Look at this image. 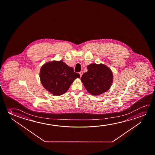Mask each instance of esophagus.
Wrapping results in <instances>:
<instances>
[{
  "label": "esophagus",
  "mask_w": 155,
  "mask_h": 155,
  "mask_svg": "<svg viewBox=\"0 0 155 155\" xmlns=\"http://www.w3.org/2000/svg\"><path fill=\"white\" fill-rule=\"evenodd\" d=\"M79 74H80L81 77L82 76V74H83V71L80 72H79Z\"/></svg>",
  "instance_id": "34e87169"
}]
</instances>
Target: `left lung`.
Listing matches in <instances>:
<instances>
[{
    "mask_svg": "<svg viewBox=\"0 0 155 155\" xmlns=\"http://www.w3.org/2000/svg\"><path fill=\"white\" fill-rule=\"evenodd\" d=\"M88 71L82 75L81 81L88 93L98 95L110 89L113 82V74L108 67L103 64H91Z\"/></svg>",
    "mask_w": 155,
    "mask_h": 155,
    "instance_id": "8db88e82",
    "label": "left lung"
}]
</instances>
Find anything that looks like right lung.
Instances as JSON below:
<instances>
[{"instance_id":"obj_1","label":"right lung","mask_w":155,"mask_h":155,"mask_svg":"<svg viewBox=\"0 0 155 155\" xmlns=\"http://www.w3.org/2000/svg\"><path fill=\"white\" fill-rule=\"evenodd\" d=\"M80 74L74 72L62 61L48 62L40 70V79L43 87L54 95H60L67 92L72 83Z\"/></svg>"}]
</instances>
